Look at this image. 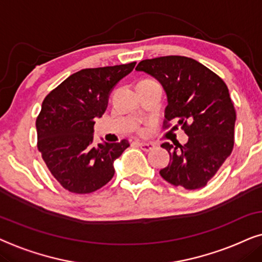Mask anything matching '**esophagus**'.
<instances>
[{
	"instance_id": "obj_1",
	"label": "esophagus",
	"mask_w": 262,
	"mask_h": 262,
	"mask_svg": "<svg viewBox=\"0 0 262 262\" xmlns=\"http://www.w3.org/2000/svg\"><path fill=\"white\" fill-rule=\"evenodd\" d=\"M137 144H138L139 146H140L142 151H145V152L152 151V149L156 147V145L152 144V142H140V141H138Z\"/></svg>"
}]
</instances>
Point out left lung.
I'll list each match as a JSON object with an SVG mask.
<instances>
[{"label":"left lung","mask_w":262,"mask_h":262,"mask_svg":"<svg viewBox=\"0 0 262 262\" xmlns=\"http://www.w3.org/2000/svg\"><path fill=\"white\" fill-rule=\"evenodd\" d=\"M135 71L162 83L167 98L165 122L176 118L188 135L183 146L162 145L170 163L160 176L186 189L205 187L233 148L236 113L228 86L200 62L184 56L144 60Z\"/></svg>","instance_id":"8db88e82"}]
</instances>
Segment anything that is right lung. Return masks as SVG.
<instances>
[{"instance_id":"obj_1","label":"right lung","mask_w":262,"mask_h":262,"mask_svg":"<svg viewBox=\"0 0 262 262\" xmlns=\"http://www.w3.org/2000/svg\"><path fill=\"white\" fill-rule=\"evenodd\" d=\"M134 67L135 62L82 69L43 100L36 121L38 149L52 176L68 191L92 193L114 177L115 160L129 142L96 145L93 127L105 113L111 91Z\"/></svg>"}]
</instances>
